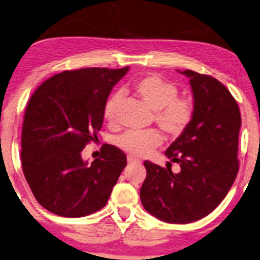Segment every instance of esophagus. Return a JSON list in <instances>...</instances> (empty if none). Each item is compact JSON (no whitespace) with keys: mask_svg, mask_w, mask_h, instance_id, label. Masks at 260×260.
<instances>
[{"mask_svg":"<svg viewBox=\"0 0 260 260\" xmlns=\"http://www.w3.org/2000/svg\"><path fill=\"white\" fill-rule=\"evenodd\" d=\"M127 162H128V164H138V163H140V160L136 159L132 156H128L127 157Z\"/></svg>","mask_w":260,"mask_h":260,"instance_id":"obj_1","label":"esophagus"}]
</instances>
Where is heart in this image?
<instances>
[{
	"label": "heart",
	"instance_id": "obj_1",
	"mask_svg": "<svg viewBox=\"0 0 260 260\" xmlns=\"http://www.w3.org/2000/svg\"><path fill=\"white\" fill-rule=\"evenodd\" d=\"M134 96L154 110V121L170 138H177L185 132L194 117V102L189 97H180L179 88L172 81L156 74L145 75L132 84ZM120 93H113L104 104V119L115 123ZM163 143V137L156 129L144 132H128L116 139V145L134 157H146Z\"/></svg>",
	"mask_w": 260,
	"mask_h": 260
}]
</instances>
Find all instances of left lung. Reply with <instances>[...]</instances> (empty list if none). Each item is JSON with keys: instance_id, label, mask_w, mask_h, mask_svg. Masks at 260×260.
<instances>
[{"instance_id": "8db88e82", "label": "left lung", "mask_w": 260, "mask_h": 260, "mask_svg": "<svg viewBox=\"0 0 260 260\" xmlns=\"http://www.w3.org/2000/svg\"><path fill=\"white\" fill-rule=\"evenodd\" d=\"M194 100V117L166 151L180 166L179 173L145 160L146 179L140 188L145 210L167 223L186 224L213 211L234 183L239 172L238 149L241 115L222 83L186 70Z\"/></svg>"}]
</instances>
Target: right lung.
Returning a JSON list of instances; mask_svg holds the SVG:
<instances>
[{
	"label": "right lung",
	"mask_w": 260,
	"mask_h": 260,
	"mask_svg": "<svg viewBox=\"0 0 260 260\" xmlns=\"http://www.w3.org/2000/svg\"><path fill=\"white\" fill-rule=\"evenodd\" d=\"M128 70L64 71L47 79L29 98L22 123V172L48 211L83 217L106 206L127 166L126 154L104 145L100 158L88 164L81 151L97 138L104 104Z\"/></svg>",
	"instance_id": "add662e5"
}]
</instances>
